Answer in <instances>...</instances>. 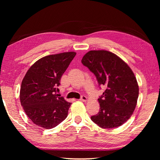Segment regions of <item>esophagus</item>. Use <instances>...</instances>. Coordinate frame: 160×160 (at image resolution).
<instances>
[{
  "label": "esophagus",
  "mask_w": 160,
  "mask_h": 160,
  "mask_svg": "<svg viewBox=\"0 0 160 160\" xmlns=\"http://www.w3.org/2000/svg\"><path fill=\"white\" fill-rule=\"evenodd\" d=\"M80 100L82 101V102H86L87 100V98L85 96H81V98H80Z\"/></svg>",
  "instance_id": "1"
}]
</instances>
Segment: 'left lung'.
<instances>
[{
	"label": "left lung",
	"mask_w": 160,
	"mask_h": 160,
	"mask_svg": "<svg viewBox=\"0 0 160 160\" xmlns=\"http://www.w3.org/2000/svg\"><path fill=\"white\" fill-rule=\"evenodd\" d=\"M81 62L96 76L99 85L106 87L98 99L100 111L91 117V120L103 128L125 123L133 113L139 96L136 78L131 68L106 50L89 51Z\"/></svg>",
	"instance_id": "1"
}]
</instances>
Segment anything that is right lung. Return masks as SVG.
Wrapping results in <instances>:
<instances>
[{
	"label": "right lung",
	"instance_id": "right-lung-1",
	"mask_svg": "<svg viewBox=\"0 0 160 160\" xmlns=\"http://www.w3.org/2000/svg\"><path fill=\"white\" fill-rule=\"evenodd\" d=\"M76 52L49 55L29 68L21 83L20 100L26 115L33 123L50 129L67 117L71 103L58 97L60 79Z\"/></svg>",
	"mask_w": 160,
	"mask_h": 160
}]
</instances>
